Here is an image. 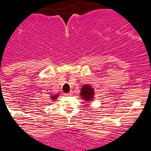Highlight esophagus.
<instances>
[{"instance_id":"obj_1","label":"esophagus","mask_w":151,"mask_h":151,"mask_svg":"<svg viewBox=\"0 0 151 151\" xmlns=\"http://www.w3.org/2000/svg\"><path fill=\"white\" fill-rule=\"evenodd\" d=\"M64 95L66 96H71L73 95V92H70V93H64Z\"/></svg>"}]
</instances>
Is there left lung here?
<instances>
[{
	"instance_id": "1",
	"label": "left lung",
	"mask_w": 151,
	"mask_h": 151,
	"mask_svg": "<svg viewBox=\"0 0 151 151\" xmlns=\"http://www.w3.org/2000/svg\"><path fill=\"white\" fill-rule=\"evenodd\" d=\"M80 95L84 101H91L94 98V89L89 85H85L81 89Z\"/></svg>"
}]
</instances>
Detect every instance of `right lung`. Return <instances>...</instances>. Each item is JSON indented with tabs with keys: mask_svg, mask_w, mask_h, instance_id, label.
<instances>
[{
	"mask_svg": "<svg viewBox=\"0 0 151 151\" xmlns=\"http://www.w3.org/2000/svg\"><path fill=\"white\" fill-rule=\"evenodd\" d=\"M58 94H55V95L51 96V99H52L53 101H55V99H57V97H58Z\"/></svg>",
	"mask_w": 151,
	"mask_h": 151,
	"instance_id": "add662e5",
	"label": "right lung"
}]
</instances>
